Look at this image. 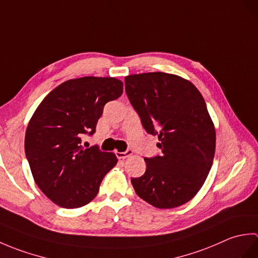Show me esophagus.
<instances>
[{
    "mask_svg": "<svg viewBox=\"0 0 258 258\" xmlns=\"http://www.w3.org/2000/svg\"><path fill=\"white\" fill-rule=\"evenodd\" d=\"M133 154V151L132 150H127L125 152H116V156L117 158H119V160H124V158L128 157Z\"/></svg>",
    "mask_w": 258,
    "mask_h": 258,
    "instance_id": "obj_1",
    "label": "esophagus"
}]
</instances>
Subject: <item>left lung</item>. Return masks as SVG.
I'll return each instance as SVG.
<instances>
[{
	"instance_id": "8db88e82",
	"label": "left lung",
	"mask_w": 258,
	"mask_h": 258,
	"mask_svg": "<svg viewBox=\"0 0 258 258\" xmlns=\"http://www.w3.org/2000/svg\"><path fill=\"white\" fill-rule=\"evenodd\" d=\"M125 91L162 150L145 157L144 175L132 178L136 194L157 208L185 204L204 184L215 154V126L204 98L189 81L163 72L126 76Z\"/></svg>"
}]
</instances>
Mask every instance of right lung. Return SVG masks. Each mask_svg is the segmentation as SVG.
Instances as JSON below:
<instances>
[{
  "label": "right lung",
  "instance_id": "add662e5",
  "mask_svg": "<svg viewBox=\"0 0 258 258\" xmlns=\"http://www.w3.org/2000/svg\"><path fill=\"white\" fill-rule=\"evenodd\" d=\"M123 93L115 78L69 80L51 91L35 109L25 133V154L36 185L54 204L84 206L97 195L114 153L84 149L82 138L95 132L104 105Z\"/></svg>",
  "mask_w": 258,
  "mask_h": 258
}]
</instances>
